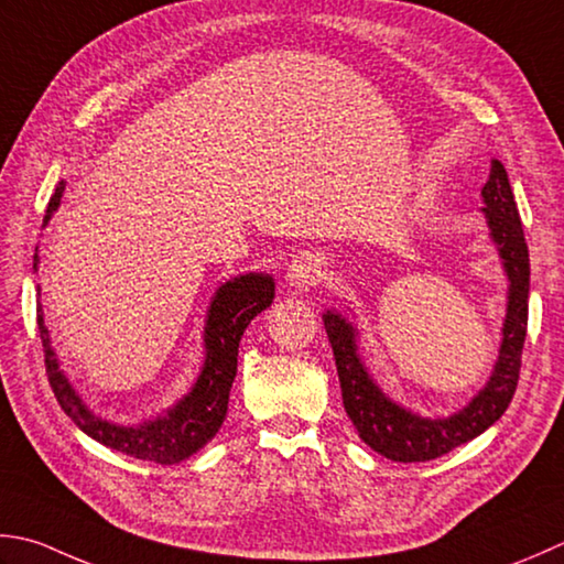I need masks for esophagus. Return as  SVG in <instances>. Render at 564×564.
I'll return each mask as SVG.
<instances>
[{
  "instance_id": "obj_1",
  "label": "esophagus",
  "mask_w": 564,
  "mask_h": 564,
  "mask_svg": "<svg viewBox=\"0 0 564 564\" xmlns=\"http://www.w3.org/2000/svg\"><path fill=\"white\" fill-rule=\"evenodd\" d=\"M319 269H323V263H319L315 253H301V257L291 263L289 271H285V281H289V285L295 291L311 289V285L319 281Z\"/></svg>"
}]
</instances>
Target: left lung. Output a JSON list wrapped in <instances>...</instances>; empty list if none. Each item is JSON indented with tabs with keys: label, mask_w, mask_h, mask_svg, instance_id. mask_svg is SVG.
<instances>
[{
	"label": "left lung",
	"mask_w": 564,
	"mask_h": 564,
	"mask_svg": "<svg viewBox=\"0 0 564 564\" xmlns=\"http://www.w3.org/2000/svg\"><path fill=\"white\" fill-rule=\"evenodd\" d=\"M481 215L487 219L489 237L499 253L509 293H506V317L501 327L499 357L484 389L447 417H427L413 413L386 393L359 355V329L339 311H325L323 323L341 386V403L359 437L373 452L393 462H427L443 457L459 445L469 443L489 430L509 408L528 327V291H531V259L523 237L521 215L513 200L503 163L491 159L489 181L481 187Z\"/></svg>",
	"instance_id": "left-lung-1"
}]
</instances>
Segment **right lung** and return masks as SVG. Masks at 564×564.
I'll return each mask as SVG.
<instances>
[{"label":"right lung","instance_id":"right-lung-1","mask_svg":"<svg viewBox=\"0 0 564 564\" xmlns=\"http://www.w3.org/2000/svg\"><path fill=\"white\" fill-rule=\"evenodd\" d=\"M63 191L65 181H61L58 187H55L46 217H43V227L51 223L53 213L61 207ZM33 271H39V253H33ZM273 275L261 271L239 273L235 279L219 285L205 315V361L193 389L178 403L171 405L169 411H163L156 417H149V421L139 425H121L107 421V417L97 415L80 399V393L73 389L70 379L61 369L58 355H55L51 345L48 327L43 323V305L39 303V333L43 341V355H46V373L55 399H58L65 415L85 435L97 440L99 445L124 452V455L134 459L156 462V465H178V462L195 455L197 449H203L217 435V430L223 427L231 381L237 377L241 335H245L251 319L273 303Z\"/></svg>","mask_w":564,"mask_h":564}]
</instances>
